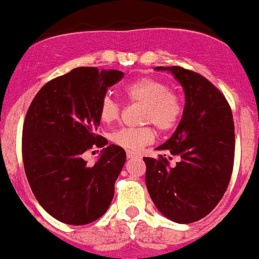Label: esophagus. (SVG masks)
I'll return each mask as SVG.
<instances>
[{
	"instance_id": "esophagus-1",
	"label": "esophagus",
	"mask_w": 259,
	"mask_h": 259,
	"mask_svg": "<svg viewBox=\"0 0 259 259\" xmlns=\"http://www.w3.org/2000/svg\"><path fill=\"white\" fill-rule=\"evenodd\" d=\"M127 158L128 159H133V158H139V155L137 153H135V152H127Z\"/></svg>"
}]
</instances>
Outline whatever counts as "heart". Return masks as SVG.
<instances>
[{
  "label": "heart",
  "mask_w": 259,
  "mask_h": 259,
  "mask_svg": "<svg viewBox=\"0 0 259 259\" xmlns=\"http://www.w3.org/2000/svg\"><path fill=\"white\" fill-rule=\"evenodd\" d=\"M130 101L143 105L142 123L154 124L160 132H168L179 123L182 115V105L179 97L171 92L170 85L160 79L150 77L127 84L123 89ZM121 114V104L111 95H105L99 105V117L101 122L109 124L117 120ZM155 133L152 127L141 128H120L111 135V141L118 147L138 152L144 145L154 141Z\"/></svg>",
  "instance_id": "b5f03b06"
}]
</instances>
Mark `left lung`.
<instances>
[{"instance_id": "8db88e82", "label": "left lung", "mask_w": 259, "mask_h": 259, "mask_svg": "<svg viewBox=\"0 0 259 259\" xmlns=\"http://www.w3.org/2000/svg\"><path fill=\"white\" fill-rule=\"evenodd\" d=\"M155 69L174 74L184 88L186 103L175 133L156 148L180 160L171 167L165 154L159 159L143 158L145 184L162 215L179 224L198 222L217 207L230 182L232 112L222 92L203 75L179 66Z\"/></svg>"}]
</instances>
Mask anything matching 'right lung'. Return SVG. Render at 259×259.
Returning a JSON list of instances; mask_svg holds the SVG:
<instances>
[{
    "instance_id": "add662e5",
    "label": "right lung",
    "mask_w": 259,
    "mask_h": 259,
    "mask_svg": "<svg viewBox=\"0 0 259 259\" xmlns=\"http://www.w3.org/2000/svg\"><path fill=\"white\" fill-rule=\"evenodd\" d=\"M121 71L78 67L37 92L23 124L22 154L34 196L50 215L69 225H85L105 214L114 198L126 152L104 148L94 165L83 154L107 141L95 135L99 105Z\"/></svg>"
}]
</instances>
